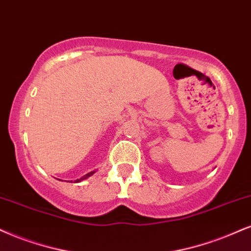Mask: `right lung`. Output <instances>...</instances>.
Returning a JSON list of instances; mask_svg holds the SVG:
<instances>
[{
    "mask_svg": "<svg viewBox=\"0 0 251 251\" xmlns=\"http://www.w3.org/2000/svg\"><path fill=\"white\" fill-rule=\"evenodd\" d=\"M95 171H92V172H89V173H87V175H85L83 176V177H81L80 179H76L75 180V182H79V181H81V180H83V179H87L88 177H91V176L93 175V173H94Z\"/></svg>",
    "mask_w": 251,
    "mask_h": 251,
    "instance_id": "obj_1",
    "label": "right lung"
}]
</instances>
